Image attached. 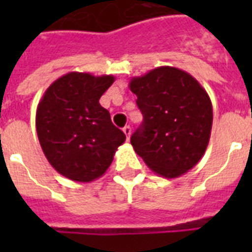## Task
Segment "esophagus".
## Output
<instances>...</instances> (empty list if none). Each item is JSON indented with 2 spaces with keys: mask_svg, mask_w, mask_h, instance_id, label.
<instances>
[{
  "mask_svg": "<svg viewBox=\"0 0 252 252\" xmlns=\"http://www.w3.org/2000/svg\"><path fill=\"white\" fill-rule=\"evenodd\" d=\"M123 132H124V134L126 136V138H129L130 133H132V128H130L129 126H126L124 128H123Z\"/></svg>",
  "mask_w": 252,
  "mask_h": 252,
  "instance_id": "34e87169",
  "label": "esophagus"
}]
</instances>
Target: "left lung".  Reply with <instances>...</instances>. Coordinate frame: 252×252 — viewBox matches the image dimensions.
<instances>
[{
    "label": "left lung",
    "mask_w": 252,
    "mask_h": 252,
    "mask_svg": "<svg viewBox=\"0 0 252 252\" xmlns=\"http://www.w3.org/2000/svg\"><path fill=\"white\" fill-rule=\"evenodd\" d=\"M144 122L130 137L134 152L156 174L174 179L207 150L213 122L209 95L196 78L159 66L129 81Z\"/></svg>",
    "instance_id": "obj_1"
}]
</instances>
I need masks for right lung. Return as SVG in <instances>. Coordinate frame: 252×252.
<instances>
[{
    "label": "right lung",
    "instance_id": "add662e5",
    "mask_svg": "<svg viewBox=\"0 0 252 252\" xmlns=\"http://www.w3.org/2000/svg\"><path fill=\"white\" fill-rule=\"evenodd\" d=\"M114 76L70 72L57 78L37 104L36 132L41 149L59 174L74 182L98 179L126 141L99 99Z\"/></svg>",
    "mask_w": 252,
    "mask_h": 252
}]
</instances>
